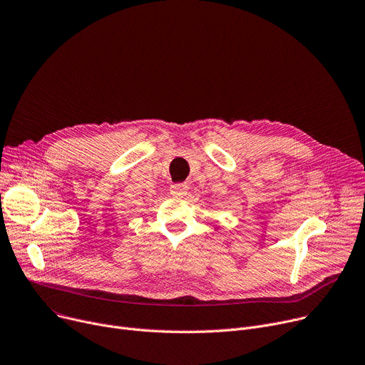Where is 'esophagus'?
Masks as SVG:
<instances>
[{
  "instance_id": "obj_1",
  "label": "esophagus",
  "mask_w": 365,
  "mask_h": 365,
  "mask_svg": "<svg viewBox=\"0 0 365 365\" xmlns=\"http://www.w3.org/2000/svg\"><path fill=\"white\" fill-rule=\"evenodd\" d=\"M188 191V185L185 182H178L171 185V194L175 195V197H184Z\"/></svg>"
}]
</instances>
